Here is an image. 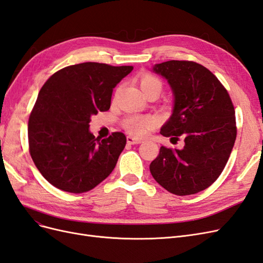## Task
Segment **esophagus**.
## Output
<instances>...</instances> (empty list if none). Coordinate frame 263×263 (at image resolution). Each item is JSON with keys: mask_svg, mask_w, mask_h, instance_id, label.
<instances>
[{"mask_svg": "<svg viewBox=\"0 0 263 263\" xmlns=\"http://www.w3.org/2000/svg\"><path fill=\"white\" fill-rule=\"evenodd\" d=\"M126 139H127V144H129V145H136V144H140L141 142V139L135 138L133 136H127Z\"/></svg>", "mask_w": 263, "mask_h": 263, "instance_id": "esophagus-1", "label": "esophagus"}]
</instances>
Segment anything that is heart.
Listing matches in <instances>:
<instances>
[{
  "label": "heart",
  "mask_w": 263,
  "mask_h": 263,
  "mask_svg": "<svg viewBox=\"0 0 263 263\" xmlns=\"http://www.w3.org/2000/svg\"><path fill=\"white\" fill-rule=\"evenodd\" d=\"M140 87L145 94L150 91L161 92V81L151 74H145L140 79ZM126 129L136 136L147 134L155 126V119L148 115H130L125 119Z\"/></svg>",
  "instance_id": "heart-1"
}]
</instances>
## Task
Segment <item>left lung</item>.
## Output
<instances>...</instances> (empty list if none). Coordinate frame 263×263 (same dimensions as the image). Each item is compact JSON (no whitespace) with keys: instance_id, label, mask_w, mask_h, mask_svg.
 Wrapping results in <instances>:
<instances>
[{"instance_id":"8db88e82","label":"left lung","mask_w":263,"mask_h":263,"mask_svg":"<svg viewBox=\"0 0 263 263\" xmlns=\"http://www.w3.org/2000/svg\"><path fill=\"white\" fill-rule=\"evenodd\" d=\"M153 71L165 79L173 95L172 114L160 134L182 136L184 146H162L150 172L172 194L201 192L217 180L233 150L237 130L232 100L218 79L196 62L170 60Z\"/></svg>"}]
</instances>
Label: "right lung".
Segmentation results:
<instances>
[{
	"instance_id": "right-lung-1",
	"label": "right lung",
	"mask_w": 263,
	"mask_h": 263,
	"mask_svg": "<svg viewBox=\"0 0 263 263\" xmlns=\"http://www.w3.org/2000/svg\"><path fill=\"white\" fill-rule=\"evenodd\" d=\"M133 69L83 62L57 71L43 85L29 116L28 142L31 159L50 184L83 193L114 170L125 135L95 138L90 122L109 109L113 89Z\"/></svg>"
}]
</instances>
